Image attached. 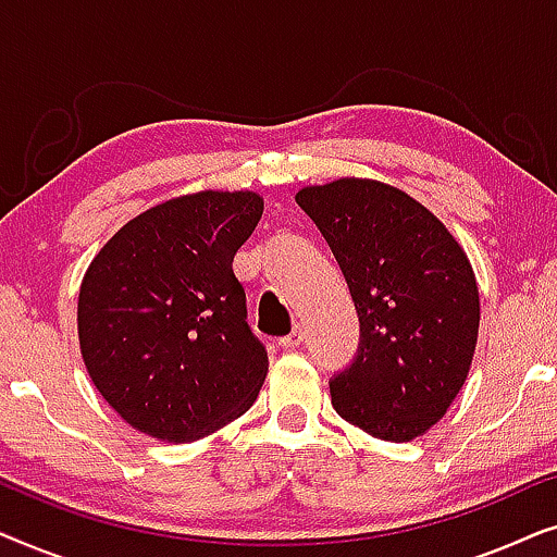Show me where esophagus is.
I'll use <instances>...</instances> for the list:
<instances>
[{"instance_id": "1", "label": "esophagus", "mask_w": 557, "mask_h": 557, "mask_svg": "<svg viewBox=\"0 0 557 557\" xmlns=\"http://www.w3.org/2000/svg\"><path fill=\"white\" fill-rule=\"evenodd\" d=\"M301 339H304L301 326H294V332H288L286 337H281V339H278V345L284 347V349H294V347H299V345H301Z\"/></svg>"}]
</instances>
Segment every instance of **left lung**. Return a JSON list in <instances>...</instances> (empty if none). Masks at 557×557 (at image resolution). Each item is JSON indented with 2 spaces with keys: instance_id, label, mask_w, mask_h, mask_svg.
<instances>
[{
  "instance_id": "left-lung-1",
  "label": "left lung",
  "mask_w": 557,
  "mask_h": 557,
  "mask_svg": "<svg viewBox=\"0 0 557 557\" xmlns=\"http://www.w3.org/2000/svg\"><path fill=\"white\" fill-rule=\"evenodd\" d=\"M299 208L330 243L360 319L352 364L332 377V406L370 436H423L469 375L479 288L441 220L375 180L304 187Z\"/></svg>"
}]
</instances>
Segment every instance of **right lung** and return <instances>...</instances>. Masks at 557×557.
I'll return each mask as SVG.
<instances>
[{"label": "right lung", "instance_id": "add662e5", "mask_svg": "<svg viewBox=\"0 0 557 557\" xmlns=\"http://www.w3.org/2000/svg\"><path fill=\"white\" fill-rule=\"evenodd\" d=\"M261 215L256 193L174 197L126 223L88 265L83 362L136 431L187 444L253 406L269 352L248 326L233 258Z\"/></svg>", "mask_w": 557, "mask_h": 557}]
</instances>
